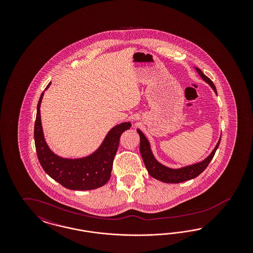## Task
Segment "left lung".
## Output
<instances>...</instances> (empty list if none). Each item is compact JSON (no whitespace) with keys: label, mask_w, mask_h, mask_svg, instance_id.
Instances as JSON below:
<instances>
[{"label":"left lung","mask_w":253,"mask_h":253,"mask_svg":"<svg viewBox=\"0 0 253 253\" xmlns=\"http://www.w3.org/2000/svg\"><path fill=\"white\" fill-rule=\"evenodd\" d=\"M195 69L200 75V77L204 80L207 84L211 85V87L213 89L215 94H217L216 87H215V85L213 84V83L199 68L195 67ZM137 132L140 136V147H139V149H140L141 157L143 158L145 166L147 168L149 174L151 176H153L154 178L157 179V180L162 181V182H165V183H181V182L190 180V179H193V178H195L196 176H198L201 172L204 171L205 169L208 167L209 163L211 161V159L214 157L217 148L220 144V140H221V138H220L219 141L217 142L215 148L213 149V151L203 161L198 162V163L193 164L191 166L183 167V168L170 169L160 164L157 161V159L154 157L152 151H151L150 143L147 140L143 132H141L140 130H137Z\"/></svg>","instance_id":"1"}]
</instances>
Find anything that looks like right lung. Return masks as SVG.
I'll use <instances>...</instances> for the list:
<instances>
[{
  "label": "right lung",
  "instance_id": "obj_1",
  "mask_svg": "<svg viewBox=\"0 0 253 253\" xmlns=\"http://www.w3.org/2000/svg\"><path fill=\"white\" fill-rule=\"evenodd\" d=\"M49 84L45 89L49 87ZM43 93L37 106L34 139L37 156L44 171L63 187L74 191H89L105 185L111 176L114 157L122 132L129 130L130 122H123L109 131L102 144L89 157L67 159L55 155L45 142L41 122L40 107Z\"/></svg>",
  "mask_w": 253,
  "mask_h": 253
}]
</instances>
